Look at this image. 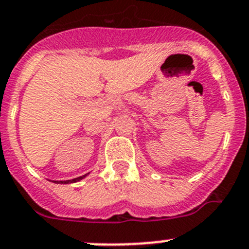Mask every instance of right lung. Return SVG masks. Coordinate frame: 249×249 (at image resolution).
I'll list each match as a JSON object with an SVG mask.
<instances>
[{
	"label": "right lung",
	"mask_w": 249,
	"mask_h": 249,
	"mask_svg": "<svg viewBox=\"0 0 249 249\" xmlns=\"http://www.w3.org/2000/svg\"><path fill=\"white\" fill-rule=\"evenodd\" d=\"M89 174H90V173L83 175V177L75 178V179H70V180H49V181H53V182H55V184H72V182H77V181H80V180H83L84 178L88 177Z\"/></svg>",
	"instance_id": "obj_1"
}]
</instances>
